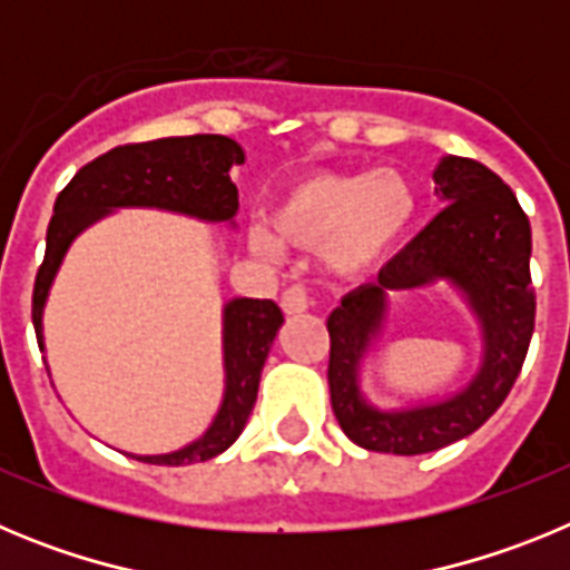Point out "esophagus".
<instances>
[{"label":"esophagus","instance_id":"34e87169","mask_svg":"<svg viewBox=\"0 0 570 570\" xmlns=\"http://www.w3.org/2000/svg\"><path fill=\"white\" fill-rule=\"evenodd\" d=\"M279 305H282V311H285V314H288V316L305 314V311H308V305H311L308 291L302 288V285H291V288L285 291V294H282Z\"/></svg>","mask_w":570,"mask_h":570}]
</instances>
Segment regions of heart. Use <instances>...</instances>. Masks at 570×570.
Masks as SVG:
<instances>
[{
    "instance_id": "b5f03b06",
    "label": "heart",
    "mask_w": 570,
    "mask_h": 570,
    "mask_svg": "<svg viewBox=\"0 0 570 570\" xmlns=\"http://www.w3.org/2000/svg\"><path fill=\"white\" fill-rule=\"evenodd\" d=\"M416 214L420 196L402 170H314L276 196L268 214L271 228L250 225L248 245L265 259L279 256V242L320 250L328 274L362 279L400 248Z\"/></svg>"
}]
</instances>
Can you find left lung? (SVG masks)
Here are the masks:
<instances>
[{"label":"left lung","instance_id":"obj_1","mask_svg":"<svg viewBox=\"0 0 570 570\" xmlns=\"http://www.w3.org/2000/svg\"><path fill=\"white\" fill-rule=\"evenodd\" d=\"M442 210L376 282L342 296L331 311V405L351 442L376 454H431L473 434L525 362L537 302L531 291V223L513 190L485 165L445 156L434 170ZM448 281L483 334L481 371L454 395L407 409H376L358 387L361 362L384 327L390 296Z\"/></svg>","mask_w":570,"mask_h":570}]
</instances>
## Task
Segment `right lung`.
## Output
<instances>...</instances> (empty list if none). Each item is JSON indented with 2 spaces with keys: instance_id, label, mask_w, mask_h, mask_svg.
<instances>
[{
  "instance_id": "1",
  "label": "right lung",
  "mask_w": 570,
  "mask_h": 570,
  "mask_svg": "<svg viewBox=\"0 0 570 570\" xmlns=\"http://www.w3.org/2000/svg\"><path fill=\"white\" fill-rule=\"evenodd\" d=\"M245 163V150L219 134L168 136L154 142L119 145L77 170L57 196L45 242V262L33 285V328L45 351L42 314L62 259L85 228L116 208H159L203 223L236 225L239 208L230 168ZM282 311L271 299L236 296L223 308L225 394L214 422L199 440L170 454H130L150 465H190L228 451L254 411L262 365L282 328Z\"/></svg>"
}]
</instances>
